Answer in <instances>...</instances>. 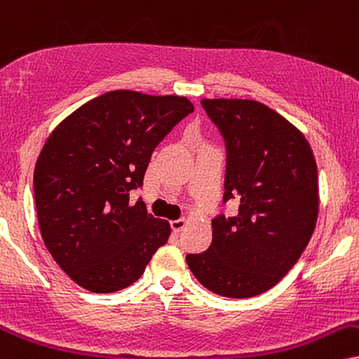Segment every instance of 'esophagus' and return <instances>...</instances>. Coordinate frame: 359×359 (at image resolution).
<instances>
[{"label":"esophagus","mask_w":359,"mask_h":359,"mask_svg":"<svg viewBox=\"0 0 359 359\" xmlns=\"http://www.w3.org/2000/svg\"><path fill=\"white\" fill-rule=\"evenodd\" d=\"M170 224H171V229H172V231H175V233H180L181 229H183L184 226H187V219H184V218L172 219Z\"/></svg>","instance_id":"1"}]
</instances>
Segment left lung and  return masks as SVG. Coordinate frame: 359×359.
<instances>
[{
	"instance_id": "1",
	"label": "left lung",
	"mask_w": 359,
	"mask_h": 359,
	"mask_svg": "<svg viewBox=\"0 0 359 359\" xmlns=\"http://www.w3.org/2000/svg\"><path fill=\"white\" fill-rule=\"evenodd\" d=\"M226 149L223 203L213 241L187 263L203 286L226 298L271 290L294 266L318 218V168L308 141L281 114L250 100H203Z\"/></svg>"
}]
</instances>
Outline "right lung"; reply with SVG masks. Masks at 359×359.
<instances>
[{
  "instance_id": "obj_1",
  "label": "right lung",
  "mask_w": 359,
  "mask_h": 359,
  "mask_svg": "<svg viewBox=\"0 0 359 359\" xmlns=\"http://www.w3.org/2000/svg\"><path fill=\"white\" fill-rule=\"evenodd\" d=\"M194 111L183 96L109 91L63 119L34 168V203L48 251L93 293L133 285L171 234L148 213L143 188L154 148Z\"/></svg>"
}]
</instances>
